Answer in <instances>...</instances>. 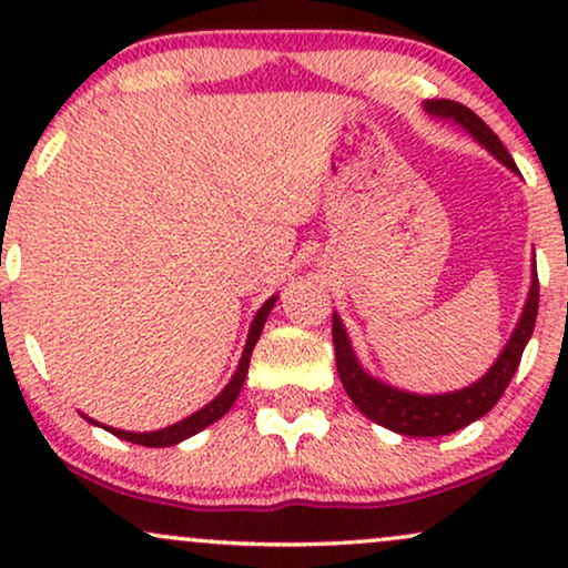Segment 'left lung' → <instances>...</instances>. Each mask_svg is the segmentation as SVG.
Here are the masks:
<instances>
[{"mask_svg": "<svg viewBox=\"0 0 568 568\" xmlns=\"http://www.w3.org/2000/svg\"><path fill=\"white\" fill-rule=\"evenodd\" d=\"M425 109L433 116L440 120H454L459 122L467 133L473 135L480 146H486L488 152L497 158L501 165L510 168L513 173H518L515 162L510 158L501 141L497 139L491 128L480 120L473 109H467L465 103L448 101V98H435L427 101ZM537 310H539V280L537 270H534L531 291L526 298L524 315H520L518 325H515L510 342L505 344L501 355L497 357L491 368L486 371V376H480L478 382L470 384L465 389H456V393H443V395H414L403 393V389L389 387L374 376L363 371L357 363L355 352L347 338L338 315H334V347H336V371L338 379H342L344 389H347L349 400L361 408V414H366L376 425L393 429L397 435H414V438H435V435H448L456 429L473 425L475 419L486 416L488 410L497 406V400L505 395L507 384H510L513 374L518 371L520 355H524L526 344L534 334V323H537Z\"/></svg>", "mask_w": 568, "mask_h": 568, "instance_id": "left-lung-1", "label": "left lung"}]
</instances>
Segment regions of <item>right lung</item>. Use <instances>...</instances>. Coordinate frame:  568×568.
<instances>
[{
    "instance_id": "1",
    "label": "right lung",
    "mask_w": 568,
    "mask_h": 568,
    "mask_svg": "<svg viewBox=\"0 0 568 568\" xmlns=\"http://www.w3.org/2000/svg\"><path fill=\"white\" fill-rule=\"evenodd\" d=\"M275 302H277V296L266 298L262 310H258L256 317H253L251 334H247L243 357H240V366H237V371H234V376L230 379V384H226L224 393H221L216 400H211L205 408H200L197 414L186 416V419L175 422V425H171V427L158 429V433H125V429L106 427L109 433L116 435V438H122V440L139 443V446L162 448V446H175V443L192 438V435H197L200 429H205L207 425H213V422H219L221 416H224L226 410L232 408V403L237 400L240 389H243V382H245V376H247V366H251V352H253V347H256L258 336H262V328H264L266 317H270V312H272V306H275ZM88 422H93V419H88ZM93 425H95V422H93Z\"/></svg>"
}]
</instances>
